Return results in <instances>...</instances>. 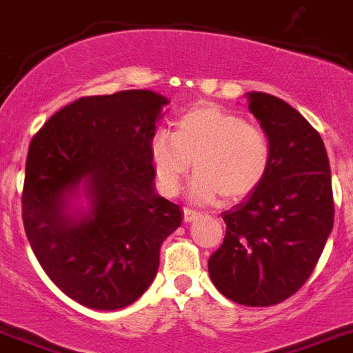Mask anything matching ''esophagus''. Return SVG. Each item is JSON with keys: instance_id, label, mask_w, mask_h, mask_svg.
Instances as JSON below:
<instances>
[{"instance_id": "obj_1", "label": "esophagus", "mask_w": 353, "mask_h": 353, "mask_svg": "<svg viewBox=\"0 0 353 353\" xmlns=\"http://www.w3.org/2000/svg\"><path fill=\"white\" fill-rule=\"evenodd\" d=\"M200 212L191 210V208H184V222H193L200 217Z\"/></svg>"}]
</instances>
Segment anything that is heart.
<instances>
[{
    "instance_id": "1",
    "label": "heart",
    "mask_w": 353,
    "mask_h": 353,
    "mask_svg": "<svg viewBox=\"0 0 353 353\" xmlns=\"http://www.w3.org/2000/svg\"><path fill=\"white\" fill-rule=\"evenodd\" d=\"M153 174L165 196H176L188 172H196L190 196L210 203L252 194L271 167V143L256 124L214 105H198L176 122L174 134L157 131L150 143Z\"/></svg>"
}]
</instances>
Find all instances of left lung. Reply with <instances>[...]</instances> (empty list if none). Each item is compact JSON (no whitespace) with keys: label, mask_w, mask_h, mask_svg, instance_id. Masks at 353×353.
Instances as JSON below:
<instances>
[{"label":"left lung","mask_w":353,"mask_h":353,"mask_svg":"<svg viewBox=\"0 0 353 353\" xmlns=\"http://www.w3.org/2000/svg\"><path fill=\"white\" fill-rule=\"evenodd\" d=\"M271 143L263 183L225 210V238L208 259L215 288L236 303L269 307L309 279L334 221L331 169L319 132L292 105L246 93Z\"/></svg>","instance_id":"1"}]
</instances>
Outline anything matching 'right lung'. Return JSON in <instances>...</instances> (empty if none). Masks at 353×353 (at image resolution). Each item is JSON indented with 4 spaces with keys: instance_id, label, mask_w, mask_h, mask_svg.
<instances>
[{
    "instance_id": "obj_1",
    "label": "right lung",
    "mask_w": 353,
    "mask_h": 353,
    "mask_svg": "<svg viewBox=\"0 0 353 353\" xmlns=\"http://www.w3.org/2000/svg\"><path fill=\"white\" fill-rule=\"evenodd\" d=\"M167 103L150 90L81 98L30 141L27 239L48 278L81 305L134 303L155 279L163 239L183 222L155 191L150 157Z\"/></svg>"
}]
</instances>
